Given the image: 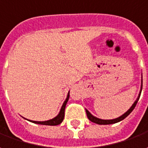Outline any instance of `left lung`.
<instances>
[{
    "instance_id": "left-lung-1",
    "label": "left lung",
    "mask_w": 148,
    "mask_h": 148,
    "mask_svg": "<svg viewBox=\"0 0 148 148\" xmlns=\"http://www.w3.org/2000/svg\"><path fill=\"white\" fill-rule=\"evenodd\" d=\"M142 88H143V77H142V79H141V88H140V91H139L138 98H137V99L135 101V103L132 104V106H131V108H130L127 112H125L123 114H122V115L119 116V118L114 119H99V118L94 116L93 114H90V112H89V110H87L86 109V114H87V118H88L91 121V122H93V123H97V124H100V125L113 124V123H118V122H120V121L123 120L125 118L127 117L128 115L132 113V110H134V108H135V106H136V104H137V103H138V101H139V97H140V95H141V91H142Z\"/></svg>"
}]
</instances>
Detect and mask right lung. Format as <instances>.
Instances as JSON below:
<instances>
[{"label":"right lung","mask_w":148,"mask_h":148,"mask_svg":"<svg viewBox=\"0 0 148 148\" xmlns=\"http://www.w3.org/2000/svg\"><path fill=\"white\" fill-rule=\"evenodd\" d=\"M69 98H70V91L68 92V95H67V97L65 102L62 104V108L60 110L59 113L57 115L56 117H54L52 119H49V120L47 121H33V120H29L34 123H37V124H41V125H48V126H56V125L60 124L64 119V116H65V108H66V103L69 100ZM28 120V119H27Z\"/></svg>","instance_id":"right-lung-1"}]
</instances>
